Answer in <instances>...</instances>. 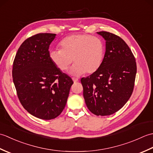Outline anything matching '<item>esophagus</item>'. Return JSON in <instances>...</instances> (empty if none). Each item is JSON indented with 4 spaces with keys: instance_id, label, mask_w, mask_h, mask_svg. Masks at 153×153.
Here are the masks:
<instances>
[{
    "instance_id": "obj_1",
    "label": "esophagus",
    "mask_w": 153,
    "mask_h": 153,
    "mask_svg": "<svg viewBox=\"0 0 153 153\" xmlns=\"http://www.w3.org/2000/svg\"><path fill=\"white\" fill-rule=\"evenodd\" d=\"M72 80L74 81V83H76L77 82H78V79H76V78H72Z\"/></svg>"
}]
</instances>
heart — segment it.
Here are the masks:
<instances>
[{"mask_svg":"<svg viewBox=\"0 0 153 153\" xmlns=\"http://www.w3.org/2000/svg\"><path fill=\"white\" fill-rule=\"evenodd\" d=\"M60 49L52 50L49 58L55 66L66 71L72 62L70 74L79 76L85 72L93 74L101 66L105 45L99 37L86 34L70 35L60 42Z\"/></svg>","mask_w":153,"mask_h":153,"instance_id":"1","label":"heart"}]
</instances>
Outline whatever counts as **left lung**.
Listing matches in <instances>:
<instances>
[{"instance_id": "1", "label": "left lung", "mask_w": 153, "mask_h": 153, "mask_svg": "<svg viewBox=\"0 0 153 153\" xmlns=\"http://www.w3.org/2000/svg\"><path fill=\"white\" fill-rule=\"evenodd\" d=\"M106 41L101 66L81 82L87 108L97 116L112 114L130 98L137 66L135 57L122 38L107 31L97 32Z\"/></svg>"}]
</instances>
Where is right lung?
<instances>
[{
  "label": "right lung",
  "instance_id": "obj_1",
  "mask_svg": "<svg viewBox=\"0 0 153 153\" xmlns=\"http://www.w3.org/2000/svg\"><path fill=\"white\" fill-rule=\"evenodd\" d=\"M55 37L54 33H39L27 39L13 63V82L19 101L29 113L43 120L60 114L74 83L49 58L48 48Z\"/></svg>",
  "mask_w": 153,
  "mask_h": 153
}]
</instances>
